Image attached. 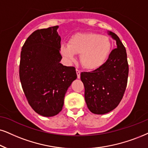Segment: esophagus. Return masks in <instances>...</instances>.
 <instances>
[{
  "label": "esophagus",
  "instance_id": "34e87169",
  "mask_svg": "<svg viewBox=\"0 0 148 148\" xmlns=\"http://www.w3.org/2000/svg\"><path fill=\"white\" fill-rule=\"evenodd\" d=\"M76 74H77L78 78H80V71L79 70H78V69H76Z\"/></svg>",
  "mask_w": 148,
  "mask_h": 148
}]
</instances>
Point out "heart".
Segmentation results:
<instances>
[{
    "mask_svg": "<svg viewBox=\"0 0 148 148\" xmlns=\"http://www.w3.org/2000/svg\"><path fill=\"white\" fill-rule=\"evenodd\" d=\"M111 50V43L105 35L97 33H78L71 37L68 45L62 44L61 54L68 61L80 55V61L87 70H96L106 62Z\"/></svg>",
    "mask_w": 148,
    "mask_h": 148,
    "instance_id": "obj_1",
    "label": "heart"
}]
</instances>
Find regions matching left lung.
<instances>
[{
  "label": "left lung",
  "instance_id": "1",
  "mask_svg": "<svg viewBox=\"0 0 148 148\" xmlns=\"http://www.w3.org/2000/svg\"><path fill=\"white\" fill-rule=\"evenodd\" d=\"M116 40L117 48L100 68L80 74L85 87V99L91 113H107L118 106L124 96L128 83V63L126 50L119 37L109 32Z\"/></svg>",
  "mask_w": 148,
  "mask_h": 148
}]
</instances>
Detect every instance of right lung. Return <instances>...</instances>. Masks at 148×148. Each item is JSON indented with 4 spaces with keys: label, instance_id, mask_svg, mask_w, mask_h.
I'll use <instances>...</instances> for the list:
<instances>
[{
    "label": "right lung",
    "instance_id": "obj_1",
    "mask_svg": "<svg viewBox=\"0 0 148 148\" xmlns=\"http://www.w3.org/2000/svg\"><path fill=\"white\" fill-rule=\"evenodd\" d=\"M58 27L36 30L24 42L20 54L19 76L24 95L31 108L44 117L62 110L65 93L77 78L74 67L60 63Z\"/></svg>",
    "mask_w": 148,
    "mask_h": 148
}]
</instances>
